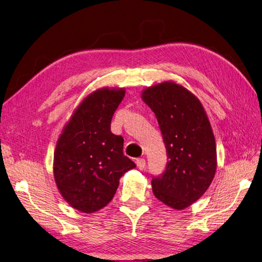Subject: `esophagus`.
<instances>
[{"label": "esophagus", "mask_w": 262, "mask_h": 262, "mask_svg": "<svg viewBox=\"0 0 262 262\" xmlns=\"http://www.w3.org/2000/svg\"><path fill=\"white\" fill-rule=\"evenodd\" d=\"M136 165L138 167V169L143 170L146 167V160L144 158H138V159H136Z\"/></svg>", "instance_id": "34e87169"}]
</instances>
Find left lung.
I'll list each match as a JSON object with an SVG mask.
<instances>
[{
  "label": "left lung",
  "mask_w": 262,
  "mask_h": 262,
  "mask_svg": "<svg viewBox=\"0 0 262 262\" xmlns=\"http://www.w3.org/2000/svg\"><path fill=\"white\" fill-rule=\"evenodd\" d=\"M155 113L168 162L160 177L151 180L155 197L183 210L204 195L217 168L214 136L200 100L184 86L164 82L142 92Z\"/></svg>",
  "instance_id": "left-lung-1"
}]
</instances>
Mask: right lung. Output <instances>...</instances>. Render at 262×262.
Here are the masks:
<instances>
[{
    "label": "right lung",
    "instance_id": "obj_1",
    "mask_svg": "<svg viewBox=\"0 0 262 262\" xmlns=\"http://www.w3.org/2000/svg\"><path fill=\"white\" fill-rule=\"evenodd\" d=\"M124 89L96 90L87 95L64 126L54 151L53 172L67 204L85 213L102 209L113 199L119 179L135 168L124 155V138L111 132Z\"/></svg>",
    "mask_w": 262,
    "mask_h": 262
}]
</instances>
